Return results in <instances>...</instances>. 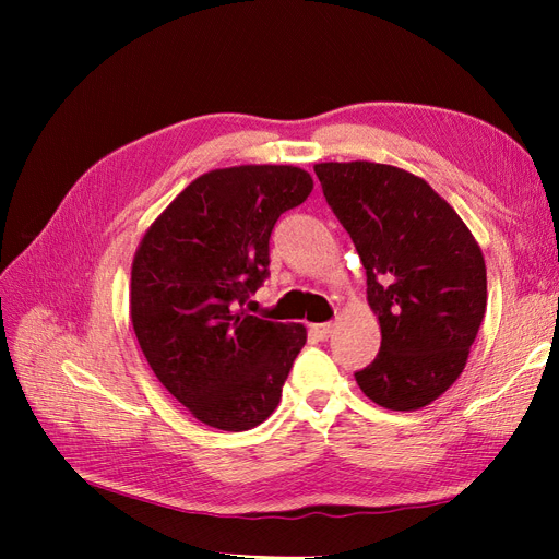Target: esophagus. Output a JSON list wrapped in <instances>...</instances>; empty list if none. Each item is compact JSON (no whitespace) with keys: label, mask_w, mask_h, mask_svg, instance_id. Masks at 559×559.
Instances as JSON below:
<instances>
[{"label":"esophagus","mask_w":559,"mask_h":559,"mask_svg":"<svg viewBox=\"0 0 559 559\" xmlns=\"http://www.w3.org/2000/svg\"><path fill=\"white\" fill-rule=\"evenodd\" d=\"M333 329H335V324H312L310 326V333L314 335V337H319V341H326V337L333 333Z\"/></svg>","instance_id":"1"}]
</instances>
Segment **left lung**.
Wrapping results in <instances>:
<instances>
[{
  "label": "left lung",
  "instance_id": "8db88e82",
  "mask_svg": "<svg viewBox=\"0 0 559 559\" xmlns=\"http://www.w3.org/2000/svg\"><path fill=\"white\" fill-rule=\"evenodd\" d=\"M326 202L366 267L382 345L357 378L382 408L411 413L464 373L487 308L480 245L431 186L394 165L317 163Z\"/></svg>",
  "mask_w": 559,
  "mask_h": 559
}]
</instances>
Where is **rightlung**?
Here are the masks:
<instances>
[{"label":"right lung","instance_id":"right-lung-1","mask_svg":"<svg viewBox=\"0 0 559 559\" xmlns=\"http://www.w3.org/2000/svg\"><path fill=\"white\" fill-rule=\"evenodd\" d=\"M294 165L222 167L193 179L134 251L130 321L160 384L202 425L247 431L265 421L308 341L245 298L267 277L277 218L312 193Z\"/></svg>","mask_w":559,"mask_h":559}]
</instances>
